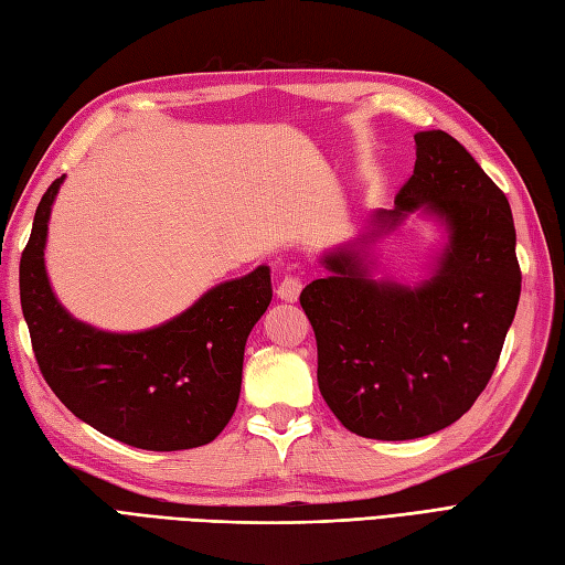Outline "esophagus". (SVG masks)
<instances>
[{
  "mask_svg": "<svg viewBox=\"0 0 565 565\" xmlns=\"http://www.w3.org/2000/svg\"><path fill=\"white\" fill-rule=\"evenodd\" d=\"M278 297L282 301H297L299 299V292H301V280L297 276H285L280 282H278Z\"/></svg>",
  "mask_w": 565,
  "mask_h": 565,
  "instance_id": "obj_1",
  "label": "esophagus"
}]
</instances>
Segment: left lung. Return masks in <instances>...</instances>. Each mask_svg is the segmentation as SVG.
Returning a JSON list of instances; mask_svg holds the SVG:
<instances>
[{"label":"left lung","mask_w":565,"mask_h":565,"mask_svg":"<svg viewBox=\"0 0 565 565\" xmlns=\"http://www.w3.org/2000/svg\"><path fill=\"white\" fill-rule=\"evenodd\" d=\"M416 166L375 231L326 254L301 289L318 344V387L347 430L416 439L459 420L490 383L521 299L515 227L501 192L445 130L414 135ZM420 207L448 225L434 276L411 288L372 278L371 236Z\"/></svg>","instance_id":"left-lung-1"}]
</instances>
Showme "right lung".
Returning <instances> with one entry per match:
<instances>
[{"label":"right lung","instance_id":"right-lung-1","mask_svg":"<svg viewBox=\"0 0 565 565\" xmlns=\"http://www.w3.org/2000/svg\"><path fill=\"white\" fill-rule=\"evenodd\" d=\"M56 178L38 204L21 256V307L40 371L73 416L149 451L209 445L233 418L245 344L268 309L270 268L211 287L188 311L142 332H106L75 320L44 268Z\"/></svg>","mask_w":565,"mask_h":565}]
</instances>
